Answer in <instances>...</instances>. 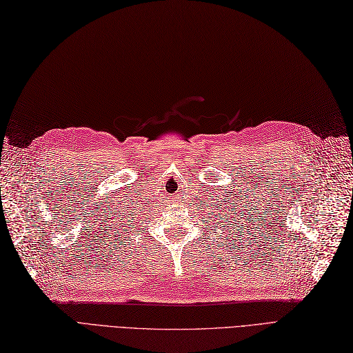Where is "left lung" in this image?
Segmentation results:
<instances>
[{
  "instance_id": "left-lung-1",
  "label": "left lung",
  "mask_w": 353,
  "mask_h": 353,
  "mask_svg": "<svg viewBox=\"0 0 353 353\" xmlns=\"http://www.w3.org/2000/svg\"><path fill=\"white\" fill-rule=\"evenodd\" d=\"M237 198L239 199V201L236 200ZM245 199H248V197H245ZM216 200H219V197ZM215 206H216V203H215ZM248 208H250L249 203H248ZM212 215H215V212H213V210H212ZM250 216H252V213L248 209H245V201H244L243 196L239 197L236 194V199H234V197L230 199L228 196H225L218 203L215 218L216 219H223V222L227 223V228L230 231H234V234H236V232L240 234L241 230H245V225H248V228H250V222H252ZM213 221H215V219H213ZM231 234H228V236H231ZM241 236H243V234H241ZM249 236H252V232H249ZM240 239L241 237H239V240ZM232 240H236V239H232Z\"/></svg>"
}]
</instances>
